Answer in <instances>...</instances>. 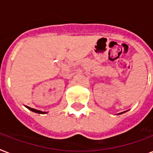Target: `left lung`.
Here are the masks:
<instances>
[{"instance_id": "left-lung-1", "label": "left lung", "mask_w": 153, "mask_h": 153, "mask_svg": "<svg viewBox=\"0 0 153 153\" xmlns=\"http://www.w3.org/2000/svg\"><path fill=\"white\" fill-rule=\"evenodd\" d=\"M123 113H125V112H122V113H120V114H123Z\"/></svg>"}]
</instances>
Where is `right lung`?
<instances>
[{"instance_id": "right-lung-1", "label": "right lung", "mask_w": 153, "mask_h": 153, "mask_svg": "<svg viewBox=\"0 0 153 153\" xmlns=\"http://www.w3.org/2000/svg\"><path fill=\"white\" fill-rule=\"evenodd\" d=\"M28 109H30L31 111L34 112V113H37V114H47V112H43V111H40V110H37V109H32L31 107H28V106H26Z\"/></svg>"}]
</instances>
